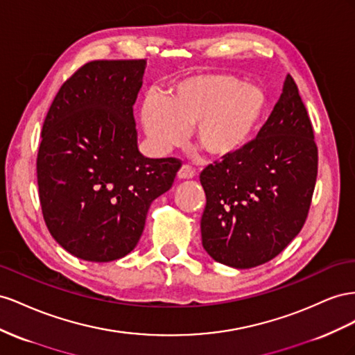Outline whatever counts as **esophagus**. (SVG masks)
<instances>
[{"mask_svg":"<svg viewBox=\"0 0 355 355\" xmlns=\"http://www.w3.org/2000/svg\"><path fill=\"white\" fill-rule=\"evenodd\" d=\"M196 175V171L190 165H183L178 171V178L180 180H190Z\"/></svg>","mask_w":355,"mask_h":355,"instance_id":"obj_1","label":"esophagus"}]
</instances>
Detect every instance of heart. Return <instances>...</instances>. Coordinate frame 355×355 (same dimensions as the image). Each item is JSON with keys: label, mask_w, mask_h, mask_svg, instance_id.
<instances>
[{"label": "heart", "mask_w": 355, "mask_h": 355, "mask_svg": "<svg viewBox=\"0 0 355 355\" xmlns=\"http://www.w3.org/2000/svg\"><path fill=\"white\" fill-rule=\"evenodd\" d=\"M268 111V95L260 86L242 83L230 74H198L172 86L160 103L148 98L141 121L153 147L165 153L184 143L195 128L196 146L211 157L227 159L254 138Z\"/></svg>", "instance_id": "b5f03b06"}]
</instances>
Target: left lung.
Returning a JSON list of instances; mask_svg holds the SVG:
<instances>
[{"label": "left lung", "instance_id": "1", "mask_svg": "<svg viewBox=\"0 0 355 355\" xmlns=\"http://www.w3.org/2000/svg\"><path fill=\"white\" fill-rule=\"evenodd\" d=\"M317 172L311 119L288 74L256 139L200 172L207 195L200 218L205 251L236 269L277 257L305 225Z\"/></svg>", "mask_w": 355, "mask_h": 355}]
</instances>
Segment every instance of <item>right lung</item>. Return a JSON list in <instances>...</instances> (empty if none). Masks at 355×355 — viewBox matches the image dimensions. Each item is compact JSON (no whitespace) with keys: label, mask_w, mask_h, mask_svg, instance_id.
Masks as SVG:
<instances>
[{"label":"right lung","mask_w":355,"mask_h":355,"mask_svg":"<svg viewBox=\"0 0 355 355\" xmlns=\"http://www.w3.org/2000/svg\"><path fill=\"white\" fill-rule=\"evenodd\" d=\"M144 59L92 60L60 86L37 155L38 196L50 235L87 261L125 257L148 208L174 183L181 160L139 153L134 104Z\"/></svg>","instance_id":"right-lung-1"}]
</instances>
